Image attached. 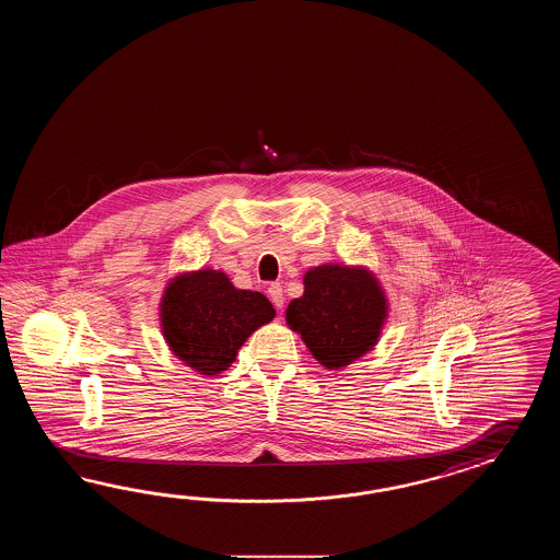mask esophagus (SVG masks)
Listing matches in <instances>:
<instances>
[{
	"label": "esophagus",
	"instance_id": "esophagus-1",
	"mask_svg": "<svg viewBox=\"0 0 560 560\" xmlns=\"http://www.w3.org/2000/svg\"><path fill=\"white\" fill-rule=\"evenodd\" d=\"M268 296L272 300L276 308L282 310V306H284V290H282V285L278 284V282L268 285Z\"/></svg>",
	"mask_w": 560,
	"mask_h": 560
}]
</instances>
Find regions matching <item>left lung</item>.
Returning <instances> with one entry per match:
<instances>
[{
    "mask_svg": "<svg viewBox=\"0 0 560 560\" xmlns=\"http://www.w3.org/2000/svg\"><path fill=\"white\" fill-rule=\"evenodd\" d=\"M386 298L364 268L324 264L304 276V294L292 300L285 322L326 369H345L376 345L386 320Z\"/></svg>",
    "mask_w": 560,
    "mask_h": 560,
    "instance_id": "left-lung-1",
    "label": "left lung"
}]
</instances>
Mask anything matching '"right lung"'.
<instances>
[{
    "instance_id": "add662e5",
    "label": "right lung",
    "mask_w": 560,
    "mask_h": 560,
    "mask_svg": "<svg viewBox=\"0 0 560 560\" xmlns=\"http://www.w3.org/2000/svg\"><path fill=\"white\" fill-rule=\"evenodd\" d=\"M275 314L264 294L238 290L224 272L215 270L176 276L160 304L170 350L206 376L226 370L246 338Z\"/></svg>"
}]
</instances>
